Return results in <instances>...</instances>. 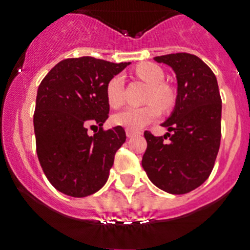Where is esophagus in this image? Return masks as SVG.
Segmentation results:
<instances>
[{
	"label": "esophagus",
	"instance_id": "esophagus-1",
	"mask_svg": "<svg viewBox=\"0 0 250 250\" xmlns=\"http://www.w3.org/2000/svg\"><path fill=\"white\" fill-rule=\"evenodd\" d=\"M125 135H127V137L128 138H131V137H133V136L137 135V132L131 131V129H125Z\"/></svg>",
	"mask_w": 250,
	"mask_h": 250
}]
</instances>
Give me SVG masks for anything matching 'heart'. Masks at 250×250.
I'll list each match as a JSON object with an SVG mask.
<instances>
[{"label":"heart","instance_id":"heart-1","mask_svg":"<svg viewBox=\"0 0 250 250\" xmlns=\"http://www.w3.org/2000/svg\"><path fill=\"white\" fill-rule=\"evenodd\" d=\"M136 73L145 83L150 85L147 94L148 102H155L163 108L171 105L174 96L171 90L163 83L165 75L160 66L146 62L136 67ZM123 83H125V76L122 73L113 76L106 83L105 95L110 106L115 108L121 105L123 102ZM159 114H160L159 108L154 103H151L145 106H127L122 109L113 115L112 121L115 125H121L131 131H138L157 119Z\"/></svg>","mask_w":250,"mask_h":250}]
</instances>
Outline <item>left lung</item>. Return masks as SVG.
<instances>
[{
  "mask_svg": "<svg viewBox=\"0 0 250 250\" xmlns=\"http://www.w3.org/2000/svg\"><path fill=\"white\" fill-rule=\"evenodd\" d=\"M173 68L177 99L164 137L144 133L147 148L142 167L164 192L184 194L209 177L221 140V98L213 72L197 56L174 53L154 58ZM169 137V143L164 138Z\"/></svg>",
  "mask_w": 250,
  "mask_h": 250,
  "instance_id": "left-lung-1",
  "label": "left lung"
}]
</instances>
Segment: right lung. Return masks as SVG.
<instances>
[{"instance_id":"right-lung-1","label":"right lung","mask_w":250,"mask_h":250,"mask_svg":"<svg viewBox=\"0 0 250 250\" xmlns=\"http://www.w3.org/2000/svg\"><path fill=\"white\" fill-rule=\"evenodd\" d=\"M128 64L94 57L68 58L56 64L38 87V159L50 184L67 196H90L108 180L125 132L121 125L103 131L109 114L105 86ZM90 124L100 125L93 136L87 133Z\"/></svg>"}]
</instances>
